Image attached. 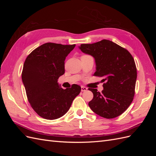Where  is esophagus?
Wrapping results in <instances>:
<instances>
[{"instance_id": "obj_1", "label": "esophagus", "mask_w": 156, "mask_h": 156, "mask_svg": "<svg viewBox=\"0 0 156 156\" xmlns=\"http://www.w3.org/2000/svg\"><path fill=\"white\" fill-rule=\"evenodd\" d=\"M87 87H81V91L82 92H85V91H87Z\"/></svg>"}]
</instances>
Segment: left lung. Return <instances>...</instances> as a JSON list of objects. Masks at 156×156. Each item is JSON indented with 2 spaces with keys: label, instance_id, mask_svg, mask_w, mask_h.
<instances>
[{
  "label": "left lung",
  "instance_id": "obj_1",
  "mask_svg": "<svg viewBox=\"0 0 156 156\" xmlns=\"http://www.w3.org/2000/svg\"><path fill=\"white\" fill-rule=\"evenodd\" d=\"M91 55L96 62L95 76L102 77L103 90L88 88L93 94L88 105L93 112L105 119L120 116L130 105L135 95L136 68L129 52L110 40H103L79 46Z\"/></svg>",
  "mask_w": 156,
  "mask_h": 156
}]
</instances>
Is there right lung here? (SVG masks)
Wrapping results in <instances>:
<instances>
[{"label":"right lung","instance_id":"1","mask_svg":"<svg viewBox=\"0 0 156 156\" xmlns=\"http://www.w3.org/2000/svg\"><path fill=\"white\" fill-rule=\"evenodd\" d=\"M75 45L46 43L27 56L22 72L28 100L37 115L55 120L64 115L81 88L73 84L63 89L58 83L64 72L66 57Z\"/></svg>","mask_w":156,"mask_h":156}]
</instances>
